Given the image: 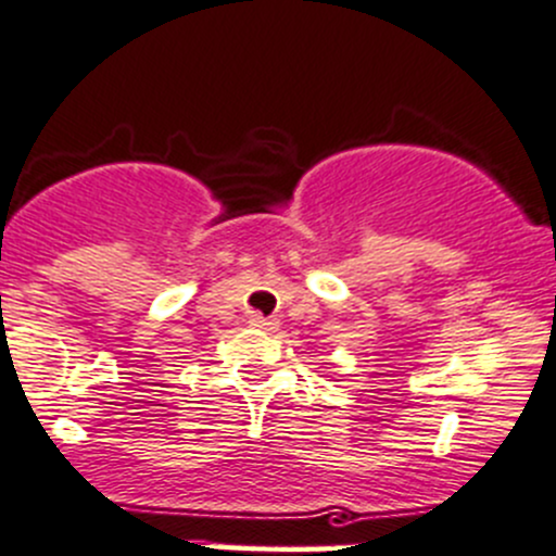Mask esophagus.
I'll return each instance as SVG.
<instances>
[{
	"instance_id": "1",
	"label": "esophagus",
	"mask_w": 556,
	"mask_h": 556,
	"mask_svg": "<svg viewBox=\"0 0 556 556\" xmlns=\"http://www.w3.org/2000/svg\"><path fill=\"white\" fill-rule=\"evenodd\" d=\"M249 324H251V327H256V329H265V332H273V329H278L276 318H267V316H262V313H251Z\"/></svg>"
}]
</instances>
